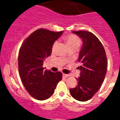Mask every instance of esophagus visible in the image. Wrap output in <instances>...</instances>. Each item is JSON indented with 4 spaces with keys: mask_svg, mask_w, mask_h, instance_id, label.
<instances>
[{
    "mask_svg": "<svg viewBox=\"0 0 120 120\" xmlns=\"http://www.w3.org/2000/svg\"><path fill=\"white\" fill-rule=\"evenodd\" d=\"M63 76L64 77H65V78H67V77H68L69 76H70V75L69 74H63Z\"/></svg>",
    "mask_w": 120,
    "mask_h": 120,
    "instance_id": "34e87169",
    "label": "esophagus"
}]
</instances>
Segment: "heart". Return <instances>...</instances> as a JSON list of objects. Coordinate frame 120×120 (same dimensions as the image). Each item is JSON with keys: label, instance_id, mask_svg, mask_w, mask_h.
Returning a JSON list of instances; mask_svg holds the SVG:
<instances>
[{"label": "heart", "instance_id": "obj_1", "mask_svg": "<svg viewBox=\"0 0 120 120\" xmlns=\"http://www.w3.org/2000/svg\"><path fill=\"white\" fill-rule=\"evenodd\" d=\"M64 39L66 41V42H67V44L69 46V48L72 46H77L78 47L81 44V40L78 37H77L76 35H74L73 34H68L67 35L65 36L64 37ZM58 44L57 41H56L54 42L52 46L53 50L55 49V48H56L57 45Z\"/></svg>", "mask_w": 120, "mask_h": 120}]
</instances>
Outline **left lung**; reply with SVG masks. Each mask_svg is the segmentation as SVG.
<instances>
[{
  "instance_id": "8db88e82",
  "label": "left lung",
  "mask_w": 120,
  "mask_h": 120,
  "mask_svg": "<svg viewBox=\"0 0 120 120\" xmlns=\"http://www.w3.org/2000/svg\"><path fill=\"white\" fill-rule=\"evenodd\" d=\"M83 42L78 61L81 64L78 85L70 89L75 99L81 101L89 100L99 90L103 82L107 69L106 52L100 41L94 34L86 31H73Z\"/></svg>"
}]
</instances>
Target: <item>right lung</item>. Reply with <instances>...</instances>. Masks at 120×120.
Returning <instances> with one entry per match:
<instances>
[{"instance_id":"right-lung-1","label":"right lung","mask_w":120,"mask_h":120,"mask_svg":"<svg viewBox=\"0 0 120 120\" xmlns=\"http://www.w3.org/2000/svg\"><path fill=\"white\" fill-rule=\"evenodd\" d=\"M63 32L39 29L24 41L19 50V71L21 81L29 94L37 100H46L52 96L62 79L60 71H44L43 63L51 54L53 43Z\"/></svg>"}]
</instances>
